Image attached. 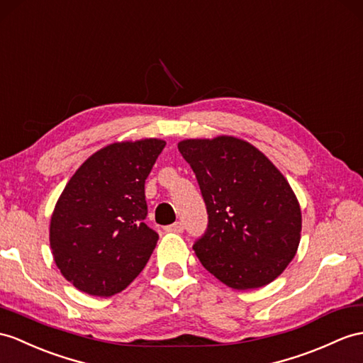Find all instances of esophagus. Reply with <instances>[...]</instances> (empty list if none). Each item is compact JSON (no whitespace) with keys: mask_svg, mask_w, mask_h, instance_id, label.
Instances as JSON below:
<instances>
[{"mask_svg":"<svg viewBox=\"0 0 363 363\" xmlns=\"http://www.w3.org/2000/svg\"><path fill=\"white\" fill-rule=\"evenodd\" d=\"M183 229H184L183 222H175V223H172L171 226H167L166 231H171V233H183Z\"/></svg>","mask_w":363,"mask_h":363,"instance_id":"34e87169","label":"esophagus"}]
</instances>
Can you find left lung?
Here are the masks:
<instances>
[{"mask_svg": "<svg viewBox=\"0 0 363 363\" xmlns=\"http://www.w3.org/2000/svg\"><path fill=\"white\" fill-rule=\"evenodd\" d=\"M177 146L209 216L206 234L194 245L203 267L234 289L271 284L294 259L302 233L300 203L285 175L233 135L186 138Z\"/></svg>", "mask_w": 363, "mask_h": 363, "instance_id": "1", "label": "left lung"}]
</instances>
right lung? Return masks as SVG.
<instances>
[{
	"label": "right lung",
	"mask_w": 363,
	"mask_h": 363,
	"mask_svg": "<svg viewBox=\"0 0 363 363\" xmlns=\"http://www.w3.org/2000/svg\"><path fill=\"white\" fill-rule=\"evenodd\" d=\"M166 141H115L78 167L50 217L49 242L60 272L77 289L111 297L143 271L158 234L143 222L145 180Z\"/></svg>",
	"instance_id": "add662e5"
}]
</instances>
